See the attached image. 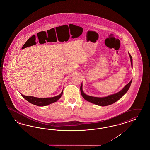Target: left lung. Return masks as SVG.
Returning a JSON list of instances; mask_svg holds the SVG:
<instances>
[{"label": "left lung", "instance_id": "8db88e82", "mask_svg": "<svg viewBox=\"0 0 150 150\" xmlns=\"http://www.w3.org/2000/svg\"><path fill=\"white\" fill-rule=\"evenodd\" d=\"M129 56L130 57L131 59V63L132 67V57L131 55L128 52ZM132 81L128 83V84H126L121 91H119L116 94H112V95H108L106 97H103V98H98V97H94V96H91L89 95H86L84 93L83 89H82V84H81L80 87L81 94L83 98H84L86 100L88 101L89 102L93 103L94 104H95L96 105L100 106H108L110 105H112L114 103V102H116L117 100H119L126 93V92L128 91V89L130 87V86L131 84Z\"/></svg>", "mask_w": 150, "mask_h": 150}]
</instances>
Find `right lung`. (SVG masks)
Returning a JSON list of instances; mask_svg holds the SVG:
<instances>
[{
	"label": "right lung",
	"mask_w": 150,
	"mask_h": 150,
	"mask_svg": "<svg viewBox=\"0 0 150 150\" xmlns=\"http://www.w3.org/2000/svg\"><path fill=\"white\" fill-rule=\"evenodd\" d=\"M63 91L59 95L56 96L52 98H36L31 96H25L22 95V96L27 100L30 103L33 104L35 105L38 106H47L52 103L56 102L62 96L63 94Z\"/></svg>",
	"instance_id": "add662e5"
}]
</instances>
